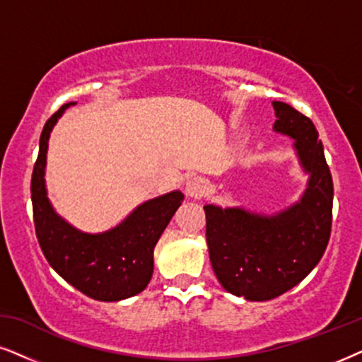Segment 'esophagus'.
Returning a JSON list of instances; mask_svg holds the SVG:
<instances>
[{"instance_id":"esophagus-1","label":"esophagus","mask_w":362,"mask_h":362,"mask_svg":"<svg viewBox=\"0 0 362 362\" xmlns=\"http://www.w3.org/2000/svg\"><path fill=\"white\" fill-rule=\"evenodd\" d=\"M185 189H187V195L192 197V199H200V197H204L205 194H207L209 185L202 177H195V178H192V180L187 182Z\"/></svg>"}]
</instances>
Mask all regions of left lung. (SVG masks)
<instances>
[{"mask_svg": "<svg viewBox=\"0 0 362 362\" xmlns=\"http://www.w3.org/2000/svg\"><path fill=\"white\" fill-rule=\"evenodd\" d=\"M274 130L296 140L310 173L300 202L272 217L204 207L215 276L227 292L247 300H271L297 286L319 264L331 237L334 185L317 130L291 105L274 102Z\"/></svg>", "mask_w": 362, "mask_h": 362, "instance_id": "8db88e82", "label": "left lung"}]
</instances>
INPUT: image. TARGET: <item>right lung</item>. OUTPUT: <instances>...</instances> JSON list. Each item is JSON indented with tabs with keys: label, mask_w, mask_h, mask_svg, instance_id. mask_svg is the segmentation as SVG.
<instances>
[{
	"label": "right lung",
	"mask_w": 362,
	"mask_h": 362,
	"mask_svg": "<svg viewBox=\"0 0 362 362\" xmlns=\"http://www.w3.org/2000/svg\"><path fill=\"white\" fill-rule=\"evenodd\" d=\"M45 123L31 175L36 239L49 265L91 299L115 303L140 294L153 274V247L180 207L184 194L170 192L136 207L120 226L103 234H83L54 214L45 189L49 132L65 108Z\"/></svg>",
	"instance_id": "add662e5"
}]
</instances>
